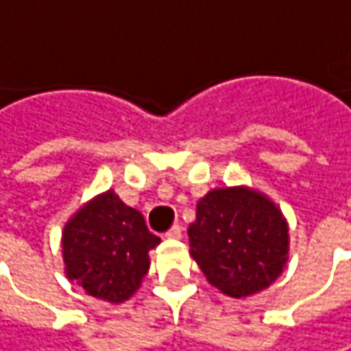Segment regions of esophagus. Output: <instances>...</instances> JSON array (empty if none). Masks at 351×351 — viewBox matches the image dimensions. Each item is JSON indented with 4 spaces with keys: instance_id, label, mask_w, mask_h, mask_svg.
<instances>
[{
    "instance_id": "34e87169",
    "label": "esophagus",
    "mask_w": 351,
    "mask_h": 351,
    "mask_svg": "<svg viewBox=\"0 0 351 351\" xmlns=\"http://www.w3.org/2000/svg\"><path fill=\"white\" fill-rule=\"evenodd\" d=\"M165 238H169V239H180L182 238V228L180 226H171L167 232H165Z\"/></svg>"
}]
</instances>
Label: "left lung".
I'll use <instances>...</instances> for the list:
<instances>
[{"label": "left lung", "instance_id": "left-lung-1", "mask_svg": "<svg viewBox=\"0 0 351 351\" xmlns=\"http://www.w3.org/2000/svg\"><path fill=\"white\" fill-rule=\"evenodd\" d=\"M188 236L189 252L208 282L232 298L267 288L288 260L284 215L252 189L210 191L197 204Z\"/></svg>", "mask_w": 351, "mask_h": 351}]
</instances>
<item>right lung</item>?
Listing matches in <instances>:
<instances>
[{"mask_svg": "<svg viewBox=\"0 0 351 351\" xmlns=\"http://www.w3.org/2000/svg\"><path fill=\"white\" fill-rule=\"evenodd\" d=\"M158 243L143 215L108 191L67 221L65 274L89 295L119 304L139 288L149 269L147 252Z\"/></svg>", "mask_w": 351, "mask_h": 351, "instance_id": "right-lung-1", "label": "right lung"}]
</instances>
